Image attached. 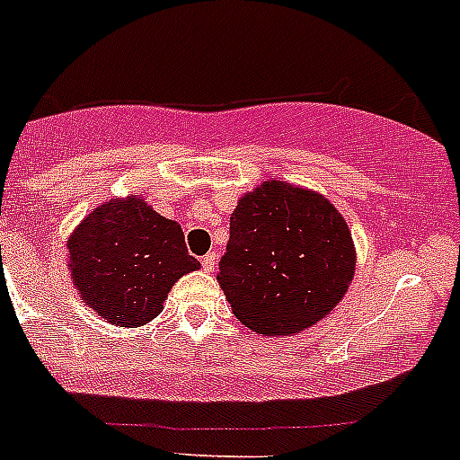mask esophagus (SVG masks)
I'll return each instance as SVG.
<instances>
[{"instance_id":"34e87169","label":"esophagus","mask_w":460,"mask_h":460,"mask_svg":"<svg viewBox=\"0 0 460 460\" xmlns=\"http://www.w3.org/2000/svg\"><path fill=\"white\" fill-rule=\"evenodd\" d=\"M214 267H217V253H207L205 258H202V270L214 271Z\"/></svg>"}]
</instances>
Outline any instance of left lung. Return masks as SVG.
<instances>
[{
    "instance_id": "8db88e82",
    "label": "left lung",
    "mask_w": 460,
    "mask_h": 460,
    "mask_svg": "<svg viewBox=\"0 0 460 460\" xmlns=\"http://www.w3.org/2000/svg\"><path fill=\"white\" fill-rule=\"evenodd\" d=\"M355 260L348 223L324 195L271 180L237 202L217 279L246 327L290 336L334 311Z\"/></svg>"
}]
</instances>
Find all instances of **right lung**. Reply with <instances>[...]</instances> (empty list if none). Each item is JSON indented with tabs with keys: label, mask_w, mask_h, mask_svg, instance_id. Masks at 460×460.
<instances>
[{
	"label": "right lung",
	"mask_w": 460,
	"mask_h": 460,
	"mask_svg": "<svg viewBox=\"0 0 460 460\" xmlns=\"http://www.w3.org/2000/svg\"><path fill=\"white\" fill-rule=\"evenodd\" d=\"M68 270L89 308L117 327H140L164 308L170 288L200 262L180 223L136 195L103 202L68 237Z\"/></svg>",
	"instance_id": "1"
}]
</instances>
